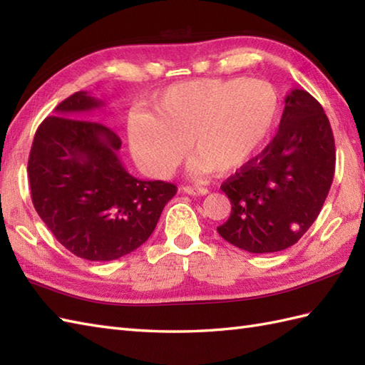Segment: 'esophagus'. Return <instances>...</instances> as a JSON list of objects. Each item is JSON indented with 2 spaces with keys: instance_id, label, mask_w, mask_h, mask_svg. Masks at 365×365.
Returning a JSON list of instances; mask_svg holds the SVG:
<instances>
[{
  "instance_id": "obj_1",
  "label": "esophagus",
  "mask_w": 365,
  "mask_h": 365,
  "mask_svg": "<svg viewBox=\"0 0 365 365\" xmlns=\"http://www.w3.org/2000/svg\"><path fill=\"white\" fill-rule=\"evenodd\" d=\"M182 191L187 192V195H192V196H205L208 195V190L204 187H182Z\"/></svg>"
}]
</instances>
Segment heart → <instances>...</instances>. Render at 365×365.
I'll use <instances>...</instances> for the list:
<instances>
[{
  "instance_id": "1",
  "label": "heart",
  "mask_w": 365,
  "mask_h": 365,
  "mask_svg": "<svg viewBox=\"0 0 365 365\" xmlns=\"http://www.w3.org/2000/svg\"><path fill=\"white\" fill-rule=\"evenodd\" d=\"M282 98L268 81L204 78L173 84L152 102V114L131 113L128 139L135 158L157 177L173 173L187 152L190 169L229 174L251 163L273 139Z\"/></svg>"
}]
</instances>
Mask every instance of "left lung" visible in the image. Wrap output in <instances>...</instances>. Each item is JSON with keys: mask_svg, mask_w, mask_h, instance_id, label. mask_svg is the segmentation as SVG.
<instances>
[{"mask_svg": "<svg viewBox=\"0 0 365 365\" xmlns=\"http://www.w3.org/2000/svg\"><path fill=\"white\" fill-rule=\"evenodd\" d=\"M334 169L327 114L309 92L293 89L273 141L221 185L232 212L218 234L254 254L293 246L319 216Z\"/></svg>", "mask_w": 365, "mask_h": 365, "instance_id": "1", "label": "left lung"}]
</instances>
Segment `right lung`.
I'll return each instance as SVG.
<instances>
[{"label":"right lung","mask_w":365,"mask_h":365,"mask_svg":"<svg viewBox=\"0 0 365 365\" xmlns=\"http://www.w3.org/2000/svg\"><path fill=\"white\" fill-rule=\"evenodd\" d=\"M105 103L80 91L38 125L28 161L36 212L58 242L92 262L115 260L147 242L177 187L139 180L119 158L120 138L81 120Z\"/></svg>","instance_id":"add662e5"}]
</instances>
